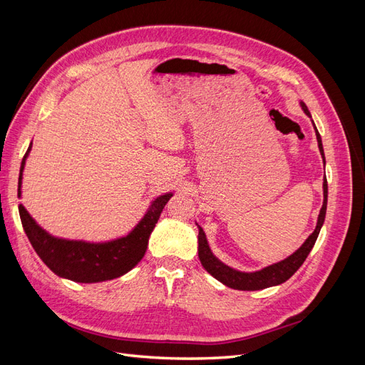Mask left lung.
<instances>
[{
  "instance_id": "8db88e82",
  "label": "left lung",
  "mask_w": 365,
  "mask_h": 365,
  "mask_svg": "<svg viewBox=\"0 0 365 365\" xmlns=\"http://www.w3.org/2000/svg\"><path fill=\"white\" fill-rule=\"evenodd\" d=\"M300 106L303 109V113L311 118L314 129H315V135H317V141H318V149L319 153H322L323 157V163L326 164V158H324V149H323V141L322 137H319V132L314 123L312 115L309 113L307 106L304 105V102H300ZM326 208H327V180L326 176L323 178V207L319 210V215L317 219V227L312 231V235L309 236L304 242L303 245L298 248L297 251H294L291 256H288L286 259L277 262V263H272L269 267H264L259 271H239L228 267L222 260H219L212 248L208 245V240L207 236L204 233V230L196 224L197 231H200V235H197V254H200V260L202 263L204 269L210 274L213 275L216 280H219L222 284L228 286L231 289H237V291H259V289H264V288H271V286H277L284 283L288 279H291L292 275L295 274V271L302 267L303 262L306 260V257L309 256V252L314 248L317 237L319 235V230H322L323 224H324V217H326Z\"/></svg>"
}]
</instances>
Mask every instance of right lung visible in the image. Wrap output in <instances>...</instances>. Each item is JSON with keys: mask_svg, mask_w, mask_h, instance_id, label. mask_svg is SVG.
I'll use <instances>...</instances> for the list:
<instances>
[{"mask_svg": "<svg viewBox=\"0 0 365 365\" xmlns=\"http://www.w3.org/2000/svg\"><path fill=\"white\" fill-rule=\"evenodd\" d=\"M30 150L31 143L21 163L18 197L23 196V173ZM172 196L173 192H168L153 197L145 216L126 236L105 242L53 236L31 217L23 204L19 205V217L33 250L54 274L77 283H98L121 277L138 264L163 208Z\"/></svg>", "mask_w": 365, "mask_h": 365, "instance_id": "1", "label": "right lung"}]
</instances>
